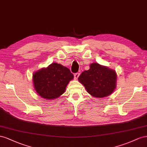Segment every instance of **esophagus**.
<instances>
[{
  "label": "esophagus",
  "mask_w": 147,
  "mask_h": 147,
  "mask_svg": "<svg viewBox=\"0 0 147 147\" xmlns=\"http://www.w3.org/2000/svg\"><path fill=\"white\" fill-rule=\"evenodd\" d=\"M79 73H76V74H74V79H78V78H79Z\"/></svg>",
  "instance_id": "1"
}]
</instances>
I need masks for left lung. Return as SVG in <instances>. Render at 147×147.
I'll use <instances>...</instances> for the list:
<instances>
[{
    "instance_id": "obj_1",
    "label": "left lung",
    "mask_w": 147,
    "mask_h": 147,
    "mask_svg": "<svg viewBox=\"0 0 147 147\" xmlns=\"http://www.w3.org/2000/svg\"><path fill=\"white\" fill-rule=\"evenodd\" d=\"M116 79L115 70L93 63L90 65L89 70L83 71L78 81L92 97L103 98L114 92L116 87Z\"/></svg>"
}]
</instances>
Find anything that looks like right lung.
<instances>
[{
	"instance_id": "obj_1",
	"label": "right lung",
	"mask_w": 147,
	"mask_h": 147,
	"mask_svg": "<svg viewBox=\"0 0 147 147\" xmlns=\"http://www.w3.org/2000/svg\"><path fill=\"white\" fill-rule=\"evenodd\" d=\"M73 78V74L68 68L57 63L37 70L32 74L36 92L42 98L49 100L57 98L63 94Z\"/></svg>"
}]
</instances>
